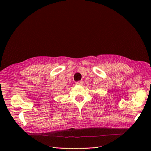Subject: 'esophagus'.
<instances>
[{
    "instance_id": "34e87169",
    "label": "esophagus",
    "mask_w": 151,
    "mask_h": 151,
    "mask_svg": "<svg viewBox=\"0 0 151 151\" xmlns=\"http://www.w3.org/2000/svg\"><path fill=\"white\" fill-rule=\"evenodd\" d=\"M77 85H79V86H83V81H78V82H76V83Z\"/></svg>"
}]
</instances>
